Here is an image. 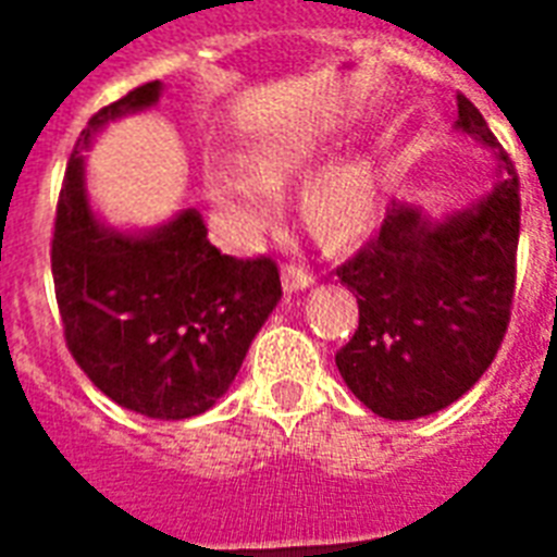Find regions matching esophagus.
Wrapping results in <instances>:
<instances>
[{
	"label": "esophagus",
	"instance_id": "34e87169",
	"mask_svg": "<svg viewBox=\"0 0 557 557\" xmlns=\"http://www.w3.org/2000/svg\"><path fill=\"white\" fill-rule=\"evenodd\" d=\"M314 283V277L309 274L306 269H300V265H292V262H286V269H283V286L288 288V292H300V288H309Z\"/></svg>",
	"mask_w": 557,
	"mask_h": 557
}]
</instances>
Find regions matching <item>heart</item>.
I'll use <instances>...</instances> for the list:
<instances>
[{
	"mask_svg": "<svg viewBox=\"0 0 557 557\" xmlns=\"http://www.w3.org/2000/svg\"><path fill=\"white\" fill-rule=\"evenodd\" d=\"M312 161L306 141H283L251 156L248 173L234 168H216L208 173V193L213 208L225 216L236 234H257L277 208L274 190L304 173ZM375 205V185L364 164L330 170L306 193V219L323 239L341 243L358 234L370 222Z\"/></svg>",
	"mask_w": 557,
	"mask_h": 557,
	"instance_id": "1",
	"label": "heart"
}]
</instances>
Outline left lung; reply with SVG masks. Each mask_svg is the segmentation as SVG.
Instances as JSON below:
<instances>
[{"mask_svg": "<svg viewBox=\"0 0 557 557\" xmlns=\"http://www.w3.org/2000/svg\"><path fill=\"white\" fill-rule=\"evenodd\" d=\"M457 129L497 150L506 170L471 210L431 222L393 205L338 265L358 297V330L335 364L372 413L419 419L454 405L492 367L509 330L520 239V182L480 109L457 95Z\"/></svg>", "mask_w": 557, "mask_h": 557, "instance_id": "8db88e82", "label": "left lung"}]
</instances>
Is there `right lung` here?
<instances>
[{"label":"right lung","mask_w":557,"mask_h":557,"mask_svg":"<svg viewBox=\"0 0 557 557\" xmlns=\"http://www.w3.org/2000/svg\"><path fill=\"white\" fill-rule=\"evenodd\" d=\"M144 83L95 112L65 168L51 274L65 347L115 405L150 419H190L216 405L277 306V262L210 245L193 208L152 234H117L91 216L83 156L91 133L159 100Z\"/></svg>","instance_id":"add662e5"}]
</instances>
